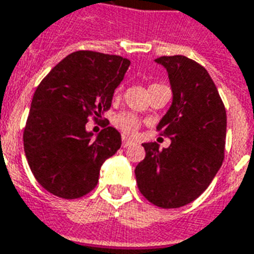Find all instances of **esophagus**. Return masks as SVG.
Wrapping results in <instances>:
<instances>
[{
	"label": "esophagus",
	"instance_id": "34e87169",
	"mask_svg": "<svg viewBox=\"0 0 254 254\" xmlns=\"http://www.w3.org/2000/svg\"><path fill=\"white\" fill-rule=\"evenodd\" d=\"M133 144V140H130V138H127V135H123V146L124 148H127V146H129V145Z\"/></svg>",
	"mask_w": 254,
	"mask_h": 254
}]
</instances>
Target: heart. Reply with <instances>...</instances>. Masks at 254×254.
I'll use <instances>...</instances> for the list:
<instances>
[{
	"label": "heart",
	"instance_id": "1",
	"mask_svg": "<svg viewBox=\"0 0 254 254\" xmlns=\"http://www.w3.org/2000/svg\"><path fill=\"white\" fill-rule=\"evenodd\" d=\"M113 123L120 130L127 133V134H133L138 130L141 123L140 120L135 117L134 114L130 113H120L113 119Z\"/></svg>",
	"mask_w": 254,
	"mask_h": 254
}]
</instances>
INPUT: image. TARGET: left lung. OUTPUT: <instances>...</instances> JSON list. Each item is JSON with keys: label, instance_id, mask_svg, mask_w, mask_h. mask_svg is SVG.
I'll list each match as a JSON object with an SVG mask.
<instances>
[{"label": "left lung", "instance_id": "obj_1", "mask_svg": "<svg viewBox=\"0 0 254 254\" xmlns=\"http://www.w3.org/2000/svg\"><path fill=\"white\" fill-rule=\"evenodd\" d=\"M168 71L172 105L157 130L170 138L160 150L145 142V158L135 166L142 196L164 209L181 208L201 196L221 168L225 152L226 112L204 66L185 56L154 60Z\"/></svg>", "mask_w": 254, "mask_h": 254}]
</instances>
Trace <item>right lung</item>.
<instances>
[{"instance_id": "1", "label": "right lung", "mask_w": 254, "mask_h": 254, "mask_svg": "<svg viewBox=\"0 0 254 254\" xmlns=\"http://www.w3.org/2000/svg\"><path fill=\"white\" fill-rule=\"evenodd\" d=\"M129 65L121 56L80 50L58 63L38 85L24 150L38 184L54 196L71 200L88 194L102 164L121 146L116 127L93 135L86 124L109 109Z\"/></svg>"}]
</instances>
